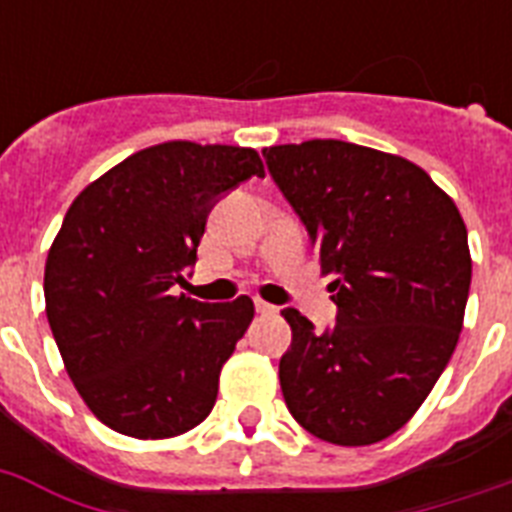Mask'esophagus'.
Masks as SVG:
<instances>
[{
    "label": "esophagus",
    "mask_w": 512,
    "mask_h": 512,
    "mask_svg": "<svg viewBox=\"0 0 512 512\" xmlns=\"http://www.w3.org/2000/svg\"><path fill=\"white\" fill-rule=\"evenodd\" d=\"M255 311L260 313V316H271V313H276V305L265 303V300H255Z\"/></svg>",
    "instance_id": "obj_1"
}]
</instances>
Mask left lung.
Instances as JSON below:
<instances>
[{
  "label": "left lung",
  "mask_w": 512,
  "mask_h": 512,
  "mask_svg": "<svg viewBox=\"0 0 512 512\" xmlns=\"http://www.w3.org/2000/svg\"><path fill=\"white\" fill-rule=\"evenodd\" d=\"M321 263L335 327L295 308L281 393L300 425L337 446H369L412 420L449 364L470 289L468 228L422 167L345 140L263 148Z\"/></svg>",
  "instance_id": "1"
}]
</instances>
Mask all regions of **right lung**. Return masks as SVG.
Returning <instances> with one entry per match:
<instances>
[{"mask_svg": "<svg viewBox=\"0 0 512 512\" xmlns=\"http://www.w3.org/2000/svg\"><path fill=\"white\" fill-rule=\"evenodd\" d=\"M263 177L255 148L170 140L127 156L68 207L44 265L66 372L103 425L172 438L207 420L255 305L172 295L225 191Z\"/></svg>", "mask_w": 512, "mask_h": 512, "instance_id": "add662e5", "label": "right lung"}]
</instances>
